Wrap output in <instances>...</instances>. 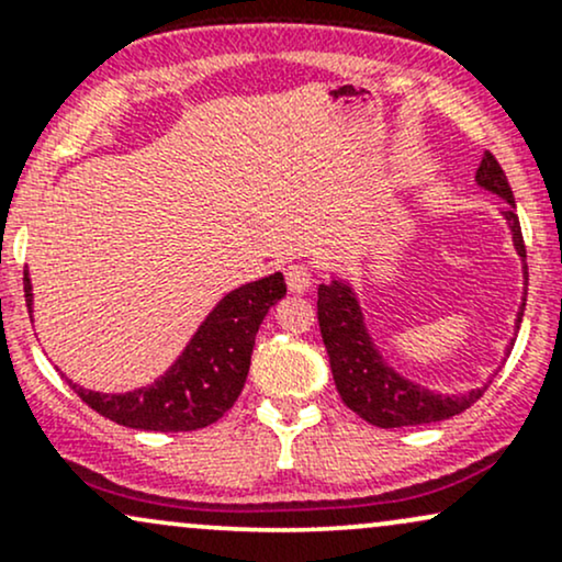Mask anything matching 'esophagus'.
<instances>
[{
  "label": "esophagus",
  "instance_id": "esophagus-1",
  "mask_svg": "<svg viewBox=\"0 0 562 562\" xmlns=\"http://www.w3.org/2000/svg\"><path fill=\"white\" fill-rule=\"evenodd\" d=\"M285 280L288 290L295 295L306 293V290L312 288V272H308V267H303V263H290L285 269Z\"/></svg>",
  "mask_w": 562,
  "mask_h": 562
}]
</instances>
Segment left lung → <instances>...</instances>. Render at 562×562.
<instances>
[{"instance_id": "obj_1", "label": "left lung", "mask_w": 562, "mask_h": 562, "mask_svg": "<svg viewBox=\"0 0 562 562\" xmlns=\"http://www.w3.org/2000/svg\"><path fill=\"white\" fill-rule=\"evenodd\" d=\"M475 182L481 190L492 192L507 203L499 214L505 216L515 250L524 261V288H528L526 245L524 235H520L518 214H515V198L505 171L492 153H483L479 171H475ZM524 308L526 295L520 299V308L515 314V333L505 348V357L515 346V335L524 322ZM317 317L322 340H325L327 357H330L335 389H338L348 409H353L362 420L378 425V428H406V425L449 420V417L465 412L470 404L479 402L496 375L494 372L481 389H470L468 393H438L404 378L383 359L370 330H367L357 290L338 274H333L330 282H322L317 290Z\"/></svg>"}]
</instances>
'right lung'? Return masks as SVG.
Here are the masks:
<instances>
[{
    "label": "right lung",
    "instance_id": "1",
    "mask_svg": "<svg viewBox=\"0 0 562 562\" xmlns=\"http://www.w3.org/2000/svg\"><path fill=\"white\" fill-rule=\"evenodd\" d=\"M29 312L34 314V288L29 269L23 274ZM285 277H261L229 290L200 322L173 364L150 385L102 393L68 380L70 389L108 420L137 430L182 434L216 423L240 396L250 370L256 333L277 301L285 299Z\"/></svg>",
    "mask_w": 562,
    "mask_h": 562
}]
</instances>
